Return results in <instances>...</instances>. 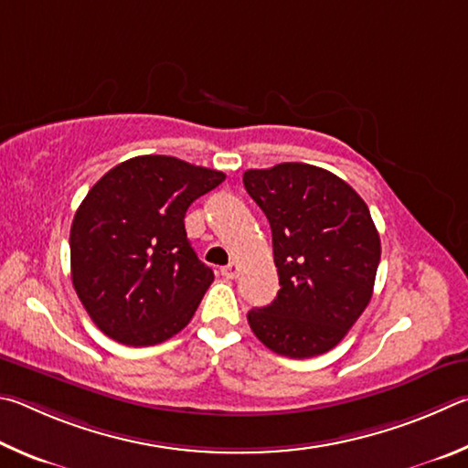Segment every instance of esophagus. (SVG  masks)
I'll return each mask as SVG.
<instances>
[{
    "label": "esophagus",
    "mask_w": 468,
    "mask_h": 468,
    "mask_svg": "<svg viewBox=\"0 0 468 468\" xmlns=\"http://www.w3.org/2000/svg\"><path fill=\"white\" fill-rule=\"evenodd\" d=\"M239 263H229V265H226V267H221V275L226 277V280H234L236 275H239Z\"/></svg>",
    "instance_id": "esophagus-1"
}]
</instances>
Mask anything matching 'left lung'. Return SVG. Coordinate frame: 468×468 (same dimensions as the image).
<instances>
[{"label": "left lung", "mask_w": 468, "mask_h": 468, "mask_svg": "<svg viewBox=\"0 0 468 468\" xmlns=\"http://www.w3.org/2000/svg\"><path fill=\"white\" fill-rule=\"evenodd\" d=\"M244 188L269 219L280 292L252 308L249 324L275 354L321 356L370 304L380 236L346 180L300 162L244 172Z\"/></svg>", "instance_id": "left-lung-1"}]
</instances>
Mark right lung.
I'll list each match as a JSON object with an SVG mask.
<instances>
[{"mask_svg": "<svg viewBox=\"0 0 468 468\" xmlns=\"http://www.w3.org/2000/svg\"><path fill=\"white\" fill-rule=\"evenodd\" d=\"M224 178L172 155H137L90 188L69 232L71 282L104 335L147 347L188 324L213 271L186 239L185 213Z\"/></svg>", "mask_w": 468, "mask_h": 468, "instance_id": "right-lung-1", "label": "right lung"}]
</instances>
